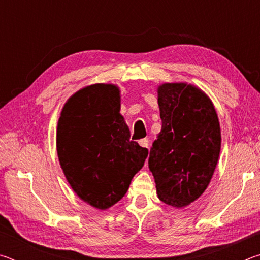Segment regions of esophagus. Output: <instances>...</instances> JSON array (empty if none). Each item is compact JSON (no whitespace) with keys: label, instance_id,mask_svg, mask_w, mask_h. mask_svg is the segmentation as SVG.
Wrapping results in <instances>:
<instances>
[{"label":"esophagus","instance_id":"34e87169","mask_svg":"<svg viewBox=\"0 0 260 260\" xmlns=\"http://www.w3.org/2000/svg\"><path fill=\"white\" fill-rule=\"evenodd\" d=\"M139 144L142 148H148L149 147V140L148 139H141L139 141Z\"/></svg>","mask_w":260,"mask_h":260}]
</instances>
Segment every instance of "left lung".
<instances>
[{"instance_id": "obj_1", "label": "left lung", "mask_w": 260, "mask_h": 260, "mask_svg": "<svg viewBox=\"0 0 260 260\" xmlns=\"http://www.w3.org/2000/svg\"><path fill=\"white\" fill-rule=\"evenodd\" d=\"M161 131L149 153L158 199L183 208L205 191L217 166L221 134L212 102L183 82L158 87Z\"/></svg>"}]
</instances>
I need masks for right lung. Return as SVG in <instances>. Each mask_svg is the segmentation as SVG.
I'll list each match as a JSON object with an SVG mask.
<instances>
[{
	"instance_id": "right-lung-1",
	"label": "right lung",
	"mask_w": 260,
	"mask_h": 260,
	"mask_svg": "<svg viewBox=\"0 0 260 260\" xmlns=\"http://www.w3.org/2000/svg\"><path fill=\"white\" fill-rule=\"evenodd\" d=\"M119 111V88L95 83L68 100L57 126V155L70 186L100 210L125 196L148 156L147 148L129 140Z\"/></svg>"
}]
</instances>
